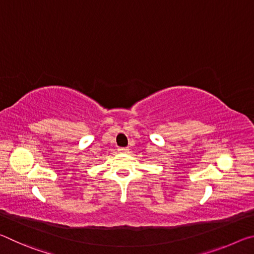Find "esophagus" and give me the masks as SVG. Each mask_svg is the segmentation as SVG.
Returning a JSON list of instances; mask_svg holds the SVG:
<instances>
[{
  "mask_svg": "<svg viewBox=\"0 0 254 254\" xmlns=\"http://www.w3.org/2000/svg\"><path fill=\"white\" fill-rule=\"evenodd\" d=\"M118 151L120 153H127L128 152V148H119Z\"/></svg>",
  "mask_w": 254,
  "mask_h": 254,
  "instance_id": "esophagus-1",
  "label": "esophagus"
}]
</instances>
